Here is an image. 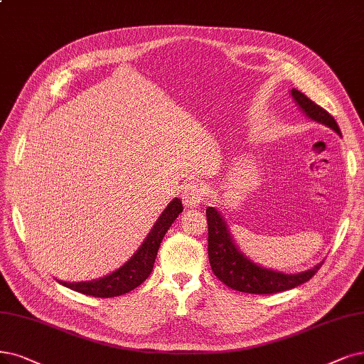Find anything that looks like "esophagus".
Segmentation results:
<instances>
[{"label": "esophagus", "instance_id": "obj_1", "mask_svg": "<svg viewBox=\"0 0 364 364\" xmlns=\"http://www.w3.org/2000/svg\"><path fill=\"white\" fill-rule=\"evenodd\" d=\"M181 199L186 208H198L205 199V189L203 184L191 181L183 186Z\"/></svg>", "mask_w": 364, "mask_h": 364}]
</instances>
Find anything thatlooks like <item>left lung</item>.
Listing matches in <instances>:
<instances>
[{"label": "left lung", "mask_w": 364, "mask_h": 364, "mask_svg": "<svg viewBox=\"0 0 364 364\" xmlns=\"http://www.w3.org/2000/svg\"><path fill=\"white\" fill-rule=\"evenodd\" d=\"M291 97L300 111L312 121L331 129L342 136L341 129L336 119L321 106L307 99L299 90L292 88ZM208 222V259L213 273L222 280L226 287L240 292L249 294H274L280 291L292 289L304 282L311 280L319 270L324 261L315 267L300 273H282L272 268L262 267L250 259L247 255L238 247L235 240L228 228L225 218L219 210L207 208Z\"/></svg>", "instance_id": "8db88e82"}]
</instances>
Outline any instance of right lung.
Instances as JSON below:
<instances>
[{
    "instance_id": "obj_1",
    "label": "right lung",
    "mask_w": 364,
    "mask_h": 364,
    "mask_svg": "<svg viewBox=\"0 0 364 364\" xmlns=\"http://www.w3.org/2000/svg\"><path fill=\"white\" fill-rule=\"evenodd\" d=\"M181 211L183 205L180 198H173L168 207L161 211L154 226L151 228V231L148 232L138 250L132 255L129 261L117 268L115 272L87 282H63L57 279L58 284L76 292L102 299L118 297V295H123L134 288H138L153 272L161 240H164L171 225L178 218Z\"/></svg>"
}]
</instances>
